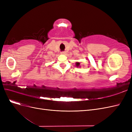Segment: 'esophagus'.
I'll use <instances>...</instances> for the list:
<instances>
[{
	"instance_id": "1",
	"label": "esophagus",
	"mask_w": 132,
	"mask_h": 132,
	"mask_svg": "<svg viewBox=\"0 0 132 132\" xmlns=\"http://www.w3.org/2000/svg\"><path fill=\"white\" fill-rule=\"evenodd\" d=\"M61 54H65V52H61Z\"/></svg>"
}]
</instances>
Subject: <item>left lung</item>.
I'll use <instances>...</instances> for the list:
<instances>
[{"mask_svg":"<svg viewBox=\"0 0 132 132\" xmlns=\"http://www.w3.org/2000/svg\"><path fill=\"white\" fill-rule=\"evenodd\" d=\"M79 65H80V63H79V62L76 63V66H77V67H78Z\"/></svg>","mask_w":132,"mask_h":132,"instance_id":"obj_1","label":"left lung"}]
</instances>
